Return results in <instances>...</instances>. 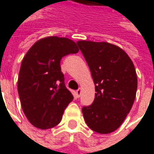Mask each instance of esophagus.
I'll return each mask as SVG.
<instances>
[{
	"label": "esophagus",
	"instance_id": "1",
	"mask_svg": "<svg viewBox=\"0 0 154 154\" xmlns=\"http://www.w3.org/2000/svg\"><path fill=\"white\" fill-rule=\"evenodd\" d=\"M81 92H82V90H81V89H78V90L76 91V96H77V97H80V95H81Z\"/></svg>",
	"mask_w": 154,
	"mask_h": 154
}]
</instances>
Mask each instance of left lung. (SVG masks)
I'll return each instance as SVG.
<instances>
[{
    "instance_id": "8db88e82",
    "label": "left lung",
    "mask_w": 154,
    "mask_h": 154,
    "mask_svg": "<svg viewBox=\"0 0 154 154\" xmlns=\"http://www.w3.org/2000/svg\"><path fill=\"white\" fill-rule=\"evenodd\" d=\"M90 67L95 84L93 103L83 108L84 121L93 131H116L130 112L137 91L133 61L121 47L108 42H77Z\"/></svg>"
}]
</instances>
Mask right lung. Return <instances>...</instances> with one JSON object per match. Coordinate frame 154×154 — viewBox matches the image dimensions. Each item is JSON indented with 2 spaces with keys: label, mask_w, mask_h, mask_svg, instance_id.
Wrapping results in <instances>:
<instances>
[{
  "label": "right lung",
  "mask_w": 154,
  "mask_h": 154,
  "mask_svg": "<svg viewBox=\"0 0 154 154\" xmlns=\"http://www.w3.org/2000/svg\"><path fill=\"white\" fill-rule=\"evenodd\" d=\"M78 51L70 38L50 36L38 39L23 57L18 93L25 116L35 128L48 129L61 122L73 96L64 85L60 60Z\"/></svg>",
  "instance_id": "add662e5"
}]
</instances>
